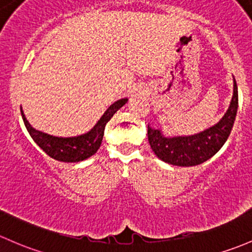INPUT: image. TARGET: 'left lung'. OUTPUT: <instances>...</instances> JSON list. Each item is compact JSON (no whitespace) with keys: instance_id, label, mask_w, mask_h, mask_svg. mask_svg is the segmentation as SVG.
<instances>
[{"instance_id":"8db88e82","label":"left lung","mask_w":252,"mask_h":252,"mask_svg":"<svg viewBox=\"0 0 252 252\" xmlns=\"http://www.w3.org/2000/svg\"><path fill=\"white\" fill-rule=\"evenodd\" d=\"M238 110V87L234 79L232 102L219 124L204 132L187 137H164L159 129L148 126L150 148L159 159L176 166H195L214 157L225 143Z\"/></svg>"}]
</instances>
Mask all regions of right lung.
<instances>
[{
  "instance_id": "1",
  "label": "right lung",
  "mask_w": 252,
  "mask_h": 252,
  "mask_svg": "<svg viewBox=\"0 0 252 252\" xmlns=\"http://www.w3.org/2000/svg\"><path fill=\"white\" fill-rule=\"evenodd\" d=\"M126 102L127 98H123V99H119L118 102L111 104L107 109L104 115L98 121L97 125L93 127L90 132L82 134V136L68 137V138L54 137L51 136V134L37 131L33 127H31L22 109H20V111H22L23 120H24L25 127H27L28 132L30 133L31 138L36 142V144L46 154L53 158L54 160H58V161L77 162L92 157L99 149L100 144H102L103 136H104L105 125L113 118L114 114L124 104H126Z\"/></svg>"
}]
</instances>
